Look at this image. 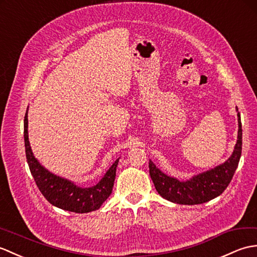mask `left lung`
<instances>
[{"instance_id": "left-lung-1", "label": "left lung", "mask_w": 257, "mask_h": 257, "mask_svg": "<svg viewBox=\"0 0 257 257\" xmlns=\"http://www.w3.org/2000/svg\"><path fill=\"white\" fill-rule=\"evenodd\" d=\"M237 122V141L232 155L225 163L208 172L193 176L192 178L185 181L178 180L164 174L155 166V164L150 161V175L159 195L168 201L189 206L208 202L220 196L229 186L240 162L242 153V123L238 112Z\"/></svg>"}]
</instances>
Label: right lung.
I'll list each match as a JSON object with an SVG mask.
<instances>
[{"label":"right lung","mask_w":257,"mask_h":257,"mask_svg":"<svg viewBox=\"0 0 257 257\" xmlns=\"http://www.w3.org/2000/svg\"><path fill=\"white\" fill-rule=\"evenodd\" d=\"M27 111L24 117L26 159L39 191L53 206L62 210L76 213H87L98 210L111 195L118 159L114 162L98 184L89 188H81L77 186L75 182L54 175L42 166L32 152L30 141H28Z\"/></svg>","instance_id":"right-lung-1"}]
</instances>
